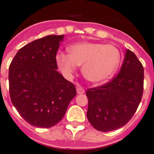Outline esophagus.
I'll return each mask as SVG.
<instances>
[{
    "label": "esophagus",
    "instance_id": "34e87169",
    "mask_svg": "<svg viewBox=\"0 0 154 154\" xmlns=\"http://www.w3.org/2000/svg\"><path fill=\"white\" fill-rule=\"evenodd\" d=\"M77 94H83L85 92V90L82 86H78L77 87Z\"/></svg>",
    "mask_w": 154,
    "mask_h": 154
}]
</instances>
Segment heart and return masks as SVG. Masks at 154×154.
<instances>
[{"label": "heart", "instance_id": "b5f03b06", "mask_svg": "<svg viewBox=\"0 0 154 154\" xmlns=\"http://www.w3.org/2000/svg\"><path fill=\"white\" fill-rule=\"evenodd\" d=\"M69 53L59 52L56 55L58 65L66 75L83 65L82 72L88 80L100 83L110 78L117 71L121 61V54L113 45L99 43H78L69 47Z\"/></svg>", "mask_w": 154, "mask_h": 154}]
</instances>
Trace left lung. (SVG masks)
I'll return each instance as SVG.
<instances>
[{
	"instance_id": "8db88e82",
	"label": "left lung",
	"mask_w": 154,
	"mask_h": 154,
	"mask_svg": "<svg viewBox=\"0 0 154 154\" xmlns=\"http://www.w3.org/2000/svg\"><path fill=\"white\" fill-rule=\"evenodd\" d=\"M144 90V68L135 53L126 50L119 74L102 86L88 89L87 118L101 132L116 130L135 114Z\"/></svg>"
}]
</instances>
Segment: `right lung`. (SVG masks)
I'll return each mask as SVG.
<instances>
[{
    "instance_id": "obj_1",
    "label": "right lung",
    "mask_w": 154,
    "mask_h": 154,
    "mask_svg": "<svg viewBox=\"0 0 154 154\" xmlns=\"http://www.w3.org/2000/svg\"><path fill=\"white\" fill-rule=\"evenodd\" d=\"M64 35H48L20 49L9 67L10 96L31 125L50 128L65 116L77 95L75 86L58 72L56 53Z\"/></svg>"
}]
</instances>
